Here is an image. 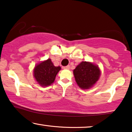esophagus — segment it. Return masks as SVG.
Wrapping results in <instances>:
<instances>
[{"label": "esophagus", "mask_w": 132, "mask_h": 132, "mask_svg": "<svg viewBox=\"0 0 132 132\" xmlns=\"http://www.w3.org/2000/svg\"><path fill=\"white\" fill-rule=\"evenodd\" d=\"M69 68H70L69 65H68V66H64V67H63V69H69Z\"/></svg>", "instance_id": "34e87169"}]
</instances>
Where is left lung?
<instances>
[{
    "label": "left lung",
    "instance_id": "8db88e82",
    "mask_svg": "<svg viewBox=\"0 0 132 132\" xmlns=\"http://www.w3.org/2000/svg\"><path fill=\"white\" fill-rule=\"evenodd\" d=\"M73 74L78 86L86 89L90 88L97 81L100 75V71L96 65L82 61L73 70Z\"/></svg>",
    "mask_w": 132,
    "mask_h": 132
}]
</instances>
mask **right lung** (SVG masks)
Instances as JSON below:
<instances>
[{
    "instance_id": "1",
    "label": "right lung",
    "mask_w": 132,
    "mask_h": 132,
    "mask_svg": "<svg viewBox=\"0 0 132 132\" xmlns=\"http://www.w3.org/2000/svg\"><path fill=\"white\" fill-rule=\"evenodd\" d=\"M61 68L55 67L51 59L37 65L34 70V76L42 86H50L55 80V77Z\"/></svg>"
}]
</instances>
